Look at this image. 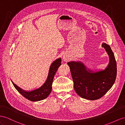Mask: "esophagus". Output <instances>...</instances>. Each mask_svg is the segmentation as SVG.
Here are the masks:
<instances>
[{
	"label": "esophagus",
	"mask_w": 125,
	"mask_h": 125,
	"mask_svg": "<svg viewBox=\"0 0 125 125\" xmlns=\"http://www.w3.org/2000/svg\"><path fill=\"white\" fill-rule=\"evenodd\" d=\"M63 59L65 61H68L70 59L68 55H64L63 56Z\"/></svg>",
	"instance_id": "esophagus-1"
}]
</instances>
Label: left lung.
<instances>
[{
  "label": "left lung",
  "mask_w": 125,
  "mask_h": 125,
  "mask_svg": "<svg viewBox=\"0 0 125 125\" xmlns=\"http://www.w3.org/2000/svg\"><path fill=\"white\" fill-rule=\"evenodd\" d=\"M109 57L106 68L94 72L80 61L68 63L71 71L75 91L80 97L90 100L100 99L110 90L117 76V64L114 53L108 44L103 43Z\"/></svg>",
  "instance_id": "left-lung-1"
}]
</instances>
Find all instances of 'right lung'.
Masks as SVG:
<instances>
[{
	"label": "right lung",
	"instance_id": "obj_1",
	"mask_svg": "<svg viewBox=\"0 0 125 125\" xmlns=\"http://www.w3.org/2000/svg\"><path fill=\"white\" fill-rule=\"evenodd\" d=\"M61 65V59L59 58L52 62L50 66L49 74L46 81L39 88L35 89L31 91H27L23 90L14 83L11 81L16 89L20 93L26 98L28 100L31 101H38L46 99L52 91V84L54 76L55 74L56 71Z\"/></svg>",
	"mask_w": 125,
	"mask_h": 125
}]
</instances>
